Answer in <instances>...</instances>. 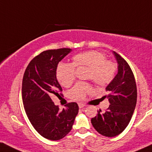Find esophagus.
<instances>
[{"label":"esophagus","mask_w":152,"mask_h":152,"mask_svg":"<svg viewBox=\"0 0 152 152\" xmlns=\"http://www.w3.org/2000/svg\"><path fill=\"white\" fill-rule=\"evenodd\" d=\"M79 108H84L86 107V105L83 103H79Z\"/></svg>","instance_id":"esophagus-1"}]
</instances>
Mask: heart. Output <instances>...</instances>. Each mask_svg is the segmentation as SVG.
<instances>
[{
    "mask_svg": "<svg viewBox=\"0 0 152 152\" xmlns=\"http://www.w3.org/2000/svg\"><path fill=\"white\" fill-rule=\"evenodd\" d=\"M76 68H88L87 79H91L95 85L105 87L114 79L116 66L113 62L106 60L105 55L97 51L81 52L73 57V63H61L57 68V78L62 86L68 87L75 80ZM91 91L88 83H78L68 92L70 98L83 100Z\"/></svg>",
    "mask_w": 152,
    "mask_h": 152,
    "instance_id": "1",
    "label": "heart"
}]
</instances>
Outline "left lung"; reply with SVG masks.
Segmentation results:
<instances>
[{
    "label": "left lung",
    "instance_id": "1",
    "mask_svg": "<svg viewBox=\"0 0 152 152\" xmlns=\"http://www.w3.org/2000/svg\"><path fill=\"white\" fill-rule=\"evenodd\" d=\"M118 63V73L105 90L110 105L105 112L97 111L91 122L101 135L114 137L124 131L130 122L137 102V87L130 65L119 54L113 52Z\"/></svg>",
    "mask_w": 152,
    "mask_h": 152
}]
</instances>
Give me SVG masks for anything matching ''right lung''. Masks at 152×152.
I'll list each match as a JSON object with an SVG mask.
<instances>
[{
  "instance_id": "1",
  "label": "right lung",
  "mask_w": 152,
  "mask_h": 152,
  "mask_svg": "<svg viewBox=\"0 0 152 152\" xmlns=\"http://www.w3.org/2000/svg\"><path fill=\"white\" fill-rule=\"evenodd\" d=\"M71 51L68 48L44 51L30 62L22 79V101L27 116L35 130L49 140L64 138L71 130L79 112L76 103H68L60 110L51 99L53 94L59 95L63 91L56 71L59 62Z\"/></svg>"
}]
</instances>
